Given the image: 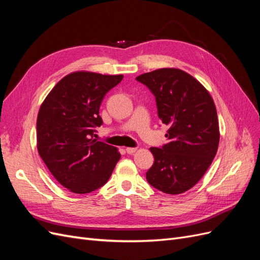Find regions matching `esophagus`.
Masks as SVG:
<instances>
[{
  "instance_id": "1",
  "label": "esophagus",
  "mask_w": 260,
  "mask_h": 260,
  "mask_svg": "<svg viewBox=\"0 0 260 260\" xmlns=\"http://www.w3.org/2000/svg\"><path fill=\"white\" fill-rule=\"evenodd\" d=\"M125 152H127L128 154H133L137 152V147H127L125 148Z\"/></svg>"
}]
</instances>
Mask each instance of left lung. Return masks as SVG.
<instances>
[{
    "label": "left lung",
    "instance_id": "1",
    "mask_svg": "<svg viewBox=\"0 0 260 260\" xmlns=\"http://www.w3.org/2000/svg\"><path fill=\"white\" fill-rule=\"evenodd\" d=\"M156 100L157 114L169 127L168 143L151 147L147 182L167 194L190 190L207 171L219 144L217 111L210 94L183 70L161 68L136 78Z\"/></svg>",
    "mask_w": 260,
    "mask_h": 260
}]
</instances>
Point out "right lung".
I'll use <instances>...</instances> for the list:
<instances>
[{"mask_svg":"<svg viewBox=\"0 0 260 260\" xmlns=\"http://www.w3.org/2000/svg\"><path fill=\"white\" fill-rule=\"evenodd\" d=\"M123 76L89 72L69 74L54 86L37 119L38 152L58 182L77 194L103 186L120 154L115 146L93 139L103 124L100 106Z\"/></svg>","mask_w":260,"mask_h":260,"instance_id":"1","label":"right lung"}]
</instances>
